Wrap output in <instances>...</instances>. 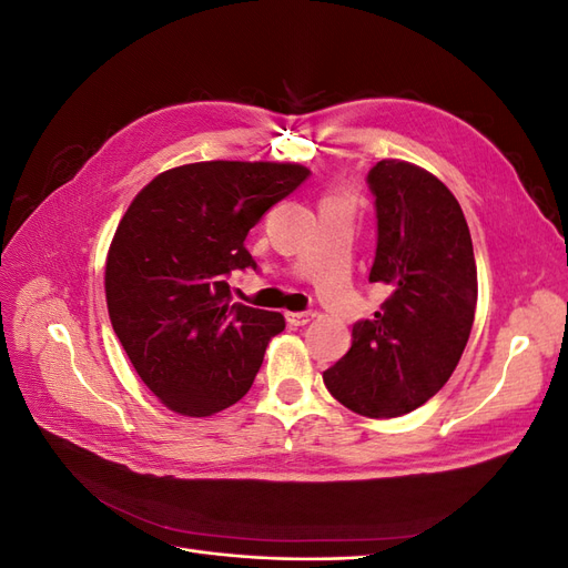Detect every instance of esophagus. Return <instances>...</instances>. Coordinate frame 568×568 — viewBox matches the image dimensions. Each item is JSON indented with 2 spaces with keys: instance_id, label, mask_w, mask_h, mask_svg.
Listing matches in <instances>:
<instances>
[{
  "instance_id": "esophagus-1",
  "label": "esophagus",
  "mask_w": 568,
  "mask_h": 568,
  "mask_svg": "<svg viewBox=\"0 0 568 568\" xmlns=\"http://www.w3.org/2000/svg\"><path fill=\"white\" fill-rule=\"evenodd\" d=\"M315 320V313H286V322L291 326H305L307 322Z\"/></svg>"
}]
</instances>
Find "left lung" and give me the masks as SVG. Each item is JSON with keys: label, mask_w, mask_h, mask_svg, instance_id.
<instances>
[{"label": "left lung", "mask_w": 568, "mask_h": 568, "mask_svg": "<svg viewBox=\"0 0 568 568\" xmlns=\"http://www.w3.org/2000/svg\"><path fill=\"white\" fill-rule=\"evenodd\" d=\"M376 196L369 282L388 298L353 326L351 351L322 374L357 415L390 419L417 409L450 379L478 298L471 234L457 199L428 170L384 159L367 175Z\"/></svg>", "instance_id": "1"}]
</instances>
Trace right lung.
<instances>
[{
  "mask_svg": "<svg viewBox=\"0 0 568 568\" xmlns=\"http://www.w3.org/2000/svg\"><path fill=\"white\" fill-rule=\"evenodd\" d=\"M307 175L298 163H186L153 178L118 222L104 274L109 317L168 409L211 417L248 393L286 322L234 303L227 277L255 267L248 230Z\"/></svg>",
  "mask_w": 568,
  "mask_h": 568,
  "instance_id": "add662e5",
  "label": "right lung"
}]
</instances>
